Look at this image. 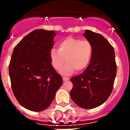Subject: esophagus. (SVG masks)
I'll return each instance as SVG.
<instances>
[{
    "label": "esophagus",
    "mask_w": 130,
    "mask_h": 130,
    "mask_svg": "<svg viewBox=\"0 0 130 130\" xmlns=\"http://www.w3.org/2000/svg\"><path fill=\"white\" fill-rule=\"evenodd\" d=\"M69 79V78L68 77H65V76H63V80L64 82L68 81Z\"/></svg>",
    "instance_id": "34e87169"
}]
</instances>
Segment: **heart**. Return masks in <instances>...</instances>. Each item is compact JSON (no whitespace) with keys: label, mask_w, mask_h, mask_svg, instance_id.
Wrapping results in <instances>:
<instances>
[{"label":"heart","mask_w":130,"mask_h":130,"mask_svg":"<svg viewBox=\"0 0 130 130\" xmlns=\"http://www.w3.org/2000/svg\"><path fill=\"white\" fill-rule=\"evenodd\" d=\"M92 44L88 40L68 37L58 44V50L51 51L50 57L53 67L57 70L62 68L65 61L67 64L61 70L63 74H69L74 70L85 69L92 59Z\"/></svg>","instance_id":"1"}]
</instances>
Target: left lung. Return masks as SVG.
Instances as JSON below:
<instances>
[{
	"label": "left lung",
	"instance_id": "obj_1",
	"mask_svg": "<svg viewBox=\"0 0 130 130\" xmlns=\"http://www.w3.org/2000/svg\"><path fill=\"white\" fill-rule=\"evenodd\" d=\"M84 36L92 44V56L84 73L71 78L70 96L79 107L90 109L103 104L111 95L117 65L114 48L105 38L90 30H86Z\"/></svg>",
	"mask_w": 130,
	"mask_h": 130
}]
</instances>
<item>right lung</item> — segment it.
<instances>
[{"label":"right lung","instance_id":"add662e5","mask_svg":"<svg viewBox=\"0 0 130 130\" xmlns=\"http://www.w3.org/2000/svg\"><path fill=\"white\" fill-rule=\"evenodd\" d=\"M55 36L54 31L36 29L15 46L11 56L9 72L13 94L30 111L48 108L63 84L50 57Z\"/></svg>","mask_w":130,"mask_h":130}]
</instances>
